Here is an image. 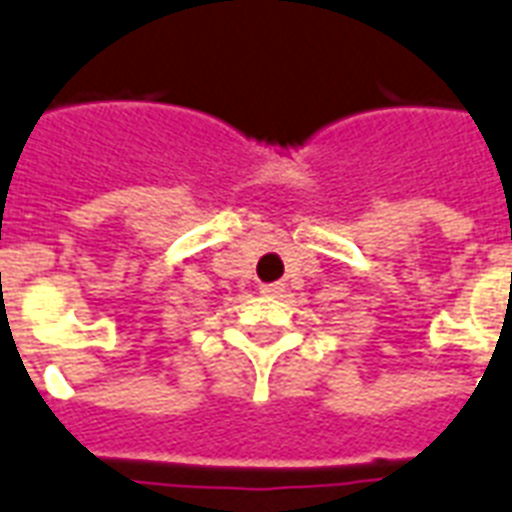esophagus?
<instances>
[{
  "instance_id": "obj_1",
  "label": "esophagus",
  "mask_w": 512,
  "mask_h": 512,
  "mask_svg": "<svg viewBox=\"0 0 512 512\" xmlns=\"http://www.w3.org/2000/svg\"><path fill=\"white\" fill-rule=\"evenodd\" d=\"M260 293H263V295H279V293H282V285H279V282H271V285H260Z\"/></svg>"
}]
</instances>
